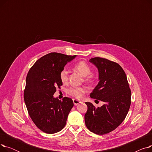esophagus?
<instances>
[{"instance_id": "34e87169", "label": "esophagus", "mask_w": 152, "mask_h": 152, "mask_svg": "<svg viewBox=\"0 0 152 152\" xmlns=\"http://www.w3.org/2000/svg\"><path fill=\"white\" fill-rule=\"evenodd\" d=\"M73 100L74 104H75V105H77L79 104V103H81V102H80V101H79V100H76V99H73Z\"/></svg>"}]
</instances>
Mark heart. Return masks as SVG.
Returning a JSON list of instances; mask_svg holds the SVG:
<instances>
[{
    "mask_svg": "<svg viewBox=\"0 0 152 152\" xmlns=\"http://www.w3.org/2000/svg\"><path fill=\"white\" fill-rule=\"evenodd\" d=\"M75 69L78 73H80L83 76L86 77L85 81L87 83H91L93 81V77L91 75V68L87 63L85 61H81L76 63L75 66ZM60 78L61 81L65 84L68 81V71L66 69H63L60 74ZM86 92V89L82 87H73L69 88L67 92L69 95H71L76 99L82 98L83 94Z\"/></svg>",
    "mask_w": 152,
    "mask_h": 152,
    "instance_id": "obj_1",
    "label": "heart"
}]
</instances>
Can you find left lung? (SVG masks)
<instances>
[{"label": "left lung", "mask_w": 152, "mask_h": 152, "mask_svg": "<svg viewBox=\"0 0 152 152\" xmlns=\"http://www.w3.org/2000/svg\"><path fill=\"white\" fill-rule=\"evenodd\" d=\"M89 61L97 68L99 79L90 97L104 104L95 108L92 103L86 102L85 123L90 131L103 135L115 130L124 121L130 108L131 91L125 72L118 63L100 57Z\"/></svg>", "instance_id": "obj_1"}]
</instances>
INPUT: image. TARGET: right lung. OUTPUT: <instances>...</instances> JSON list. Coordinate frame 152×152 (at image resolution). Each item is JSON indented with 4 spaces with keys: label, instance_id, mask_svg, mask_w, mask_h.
<instances>
[{
    "label": "right lung",
    "instance_id": "1",
    "mask_svg": "<svg viewBox=\"0 0 152 152\" xmlns=\"http://www.w3.org/2000/svg\"><path fill=\"white\" fill-rule=\"evenodd\" d=\"M76 55L52 52L36 61L27 75L24 100L29 116L35 125L47 134L60 131L66 123L73 107V100L54 98L57 87L62 86L60 72Z\"/></svg>",
    "mask_w": 152,
    "mask_h": 152
}]
</instances>
